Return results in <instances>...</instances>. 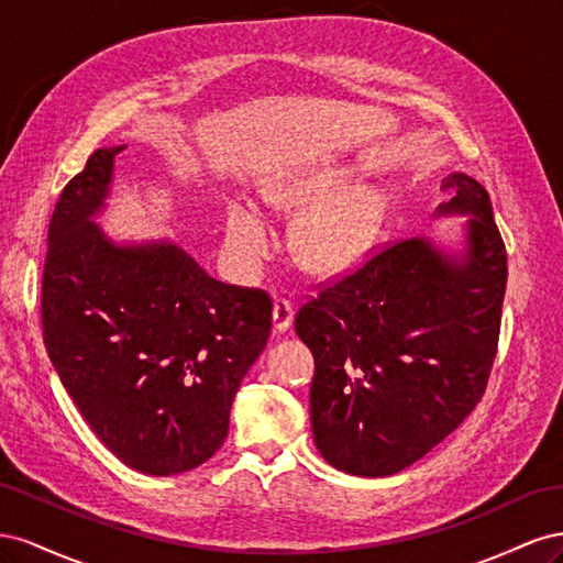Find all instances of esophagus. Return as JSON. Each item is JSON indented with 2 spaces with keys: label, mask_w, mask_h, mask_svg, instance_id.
Returning <instances> with one entry per match:
<instances>
[{
  "label": "esophagus",
  "mask_w": 563,
  "mask_h": 563,
  "mask_svg": "<svg viewBox=\"0 0 563 563\" xmlns=\"http://www.w3.org/2000/svg\"><path fill=\"white\" fill-rule=\"evenodd\" d=\"M291 321H294V305L284 298L277 300L275 308H272V327H275L277 333H282L291 327Z\"/></svg>",
  "instance_id": "obj_1"
}]
</instances>
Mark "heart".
<instances>
[{
  "mask_svg": "<svg viewBox=\"0 0 563 563\" xmlns=\"http://www.w3.org/2000/svg\"><path fill=\"white\" fill-rule=\"evenodd\" d=\"M267 199L286 211L312 207L294 230V255L305 269L323 277L364 261L385 218V199L373 190H347L345 172L288 178L272 187ZM225 244L242 265H253L269 251V225L253 203L236 201L228 209Z\"/></svg>",
  "mask_w": 563,
  "mask_h": 563,
  "instance_id": "b5f03b06",
  "label": "heart"
}]
</instances>
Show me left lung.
Returning <instances> with one entry per match:
<instances>
[{
  "mask_svg": "<svg viewBox=\"0 0 563 563\" xmlns=\"http://www.w3.org/2000/svg\"><path fill=\"white\" fill-rule=\"evenodd\" d=\"M439 213H472L465 253L428 240L387 244L300 305L314 356L310 418L329 465L389 476L413 465L482 401L498 352L507 284L490 197L465 174Z\"/></svg>",
  "mask_w": 563,
  "mask_h": 563,
  "instance_id": "8db88e82",
  "label": "left lung"
}]
</instances>
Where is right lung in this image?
<instances>
[{"mask_svg":"<svg viewBox=\"0 0 563 563\" xmlns=\"http://www.w3.org/2000/svg\"><path fill=\"white\" fill-rule=\"evenodd\" d=\"M126 145L96 150L48 223L42 331L63 387L131 470L172 476L223 446L267 345L272 300L223 284L172 242L117 246L93 223Z\"/></svg>","mask_w":563,"mask_h":563,"instance_id":"add662e5","label":"right lung"}]
</instances>
